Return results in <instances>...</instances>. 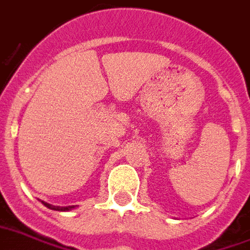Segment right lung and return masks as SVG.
Here are the masks:
<instances>
[{"label":"right lung","mask_w":250,"mask_h":250,"mask_svg":"<svg viewBox=\"0 0 250 250\" xmlns=\"http://www.w3.org/2000/svg\"><path fill=\"white\" fill-rule=\"evenodd\" d=\"M45 207H48V208H50V209H54V210H62V212H65V210H70V209H72V208H74V207H63V208H60V207H52V205H49V204H46V202H45Z\"/></svg>","instance_id":"1"}]
</instances>
